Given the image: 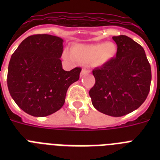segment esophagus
Listing matches in <instances>:
<instances>
[{"mask_svg": "<svg viewBox=\"0 0 160 160\" xmlns=\"http://www.w3.org/2000/svg\"><path fill=\"white\" fill-rule=\"evenodd\" d=\"M89 73H90L89 70H81V72H80V77H84V76H85V75H87Z\"/></svg>", "mask_w": 160, "mask_h": 160, "instance_id": "1", "label": "esophagus"}]
</instances>
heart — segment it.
Segmentation results:
<instances>
[{"mask_svg":"<svg viewBox=\"0 0 160 160\" xmlns=\"http://www.w3.org/2000/svg\"><path fill=\"white\" fill-rule=\"evenodd\" d=\"M117 47L112 42H100V43L83 45L78 44L71 47L70 52L65 50L63 52L65 60H74L79 63L88 64L93 62L95 65H103L109 62L115 57Z\"/></svg>","mask_w":160,"mask_h":160,"instance_id":"heart-1","label":"heart"}]
</instances>
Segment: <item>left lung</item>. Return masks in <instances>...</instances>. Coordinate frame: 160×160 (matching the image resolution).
Returning a JSON list of instances; mask_svg holds the SVG:
<instances>
[{
    "label": "left lung",
    "instance_id": "obj_1",
    "mask_svg": "<svg viewBox=\"0 0 160 160\" xmlns=\"http://www.w3.org/2000/svg\"><path fill=\"white\" fill-rule=\"evenodd\" d=\"M116 57L93 75L90 89L93 106L109 116L119 117L137 109L146 100L151 83V68L144 48L126 36H113Z\"/></svg>",
    "mask_w": 160,
    "mask_h": 160
}]
</instances>
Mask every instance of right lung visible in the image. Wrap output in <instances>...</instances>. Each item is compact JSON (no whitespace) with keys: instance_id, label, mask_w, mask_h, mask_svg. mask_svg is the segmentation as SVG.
Instances as JSON below:
<instances>
[{"instance_id":"add662e5","label":"right lung","mask_w":160,"mask_h":160,"mask_svg":"<svg viewBox=\"0 0 160 160\" xmlns=\"http://www.w3.org/2000/svg\"><path fill=\"white\" fill-rule=\"evenodd\" d=\"M63 39L34 35L24 40L9 62L7 86L23 111L32 116L53 114L65 104L68 88L80 78V68L62 69Z\"/></svg>"}]
</instances>
